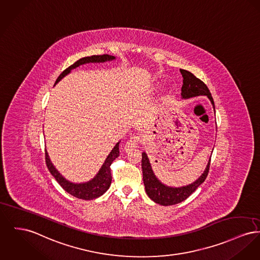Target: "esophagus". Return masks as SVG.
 Here are the masks:
<instances>
[{"label":"esophagus","instance_id":"34e87169","mask_svg":"<svg viewBox=\"0 0 260 260\" xmlns=\"http://www.w3.org/2000/svg\"><path fill=\"white\" fill-rule=\"evenodd\" d=\"M138 141H139V137H137V136H134V137H132V138H129V139L126 141L125 145H124V150H125V152H131V151H133V150L138 146Z\"/></svg>","mask_w":260,"mask_h":260}]
</instances>
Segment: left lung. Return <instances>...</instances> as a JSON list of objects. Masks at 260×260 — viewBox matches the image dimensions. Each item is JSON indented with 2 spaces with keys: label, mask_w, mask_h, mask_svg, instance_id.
I'll return each instance as SVG.
<instances>
[{
  "label": "left lung",
  "mask_w": 260,
  "mask_h": 260,
  "mask_svg": "<svg viewBox=\"0 0 260 260\" xmlns=\"http://www.w3.org/2000/svg\"><path fill=\"white\" fill-rule=\"evenodd\" d=\"M180 71L183 78L182 98L187 99V98L200 96V95H206L211 101L215 109L213 98L206 84L194 75H192L190 72L185 70H180ZM210 161L211 160L209 159V162L205 168V171L194 183H190L185 186H181V187H171L161 183L156 178V176L153 173V170L146 153H142L141 168H142V175H143V183H144L145 191L147 196L152 199L154 202L164 206L174 205L182 202L187 199L199 187V185L205 181L209 172Z\"/></svg>",
  "instance_id": "left-lung-1"
}]
</instances>
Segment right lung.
Returning <instances> with one entry per match:
<instances>
[{
	"instance_id": "right-lung-1",
	"label": "right lung",
	"mask_w": 260,
	"mask_h": 260,
	"mask_svg": "<svg viewBox=\"0 0 260 260\" xmlns=\"http://www.w3.org/2000/svg\"><path fill=\"white\" fill-rule=\"evenodd\" d=\"M112 60H115V57L110 56L107 54L106 55H97V56L94 55L91 57L81 58L78 61H76L75 63H73L72 66H70L68 69H66L57 78L56 83L59 82L64 76L70 74L73 69H76L80 64L87 63V62H104V61H112ZM119 144H120V142H118L116 144V146L113 148V150L108 155L107 159L105 160V163L102 165V167L100 169L99 173L96 175V177L87 183H74L67 181L57 171V169L54 167V165L52 164V162L49 158L47 150H45L47 167L49 169L50 173L52 174V176L56 179V181L60 183L61 187L70 194L74 196L77 199H83V200H91V199H97V198L101 197L103 193H105L107 191L108 188L110 187V184L112 182L110 166H111L112 162L120 154Z\"/></svg>"
}]
</instances>
